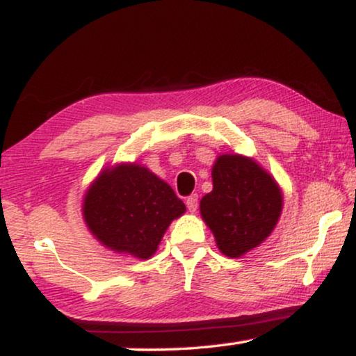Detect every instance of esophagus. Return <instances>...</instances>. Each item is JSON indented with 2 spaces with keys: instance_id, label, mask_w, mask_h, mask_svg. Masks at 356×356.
Returning a JSON list of instances; mask_svg holds the SVG:
<instances>
[{
  "instance_id": "1",
  "label": "esophagus",
  "mask_w": 356,
  "mask_h": 356,
  "mask_svg": "<svg viewBox=\"0 0 356 356\" xmlns=\"http://www.w3.org/2000/svg\"><path fill=\"white\" fill-rule=\"evenodd\" d=\"M197 201H199L197 194H191V196H188V197H186V207H188V211H189V212H196V209H197Z\"/></svg>"
}]
</instances>
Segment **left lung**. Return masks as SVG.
Listing matches in <instances>:
<instances>
[{
    "instance_id": "left-lung-1",
    "label": "left lung",
    "mask_w": 356,
    "mask_h": 356,
    "mask_svg": "<svg viewBox=\"0 0 356 356\" xmlns=\"http://www.w3.org/2000/svg\"><path fill=\"white\" fill-rule=\"evenodd\" d=\"M213 189L201 199V216L223 254L240 257L269 236L282 212L277 183L254 160L222 155L212 168Z\"/></svg>"
}]
</instances>
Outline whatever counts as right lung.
Returning a JSON list of instances; mask_svg holds the SVG:
<instances>
[{"label": "right lung", "mask_w": 356, "mask_h": 356, "mask_svg": "<svg viewBox=\"0 0 356 356\" xmlns=\"http://www.w3.org/2000/svg\"><path fill=\"white\" fill-rule=\"evenodd\" d=\"M184 211L167 183L136 163L105 170L84 199V218L99 241L140 259L157 251L170 222Z\"/></svg>", "instance_id": "right-lung-1"}]
</instances>
